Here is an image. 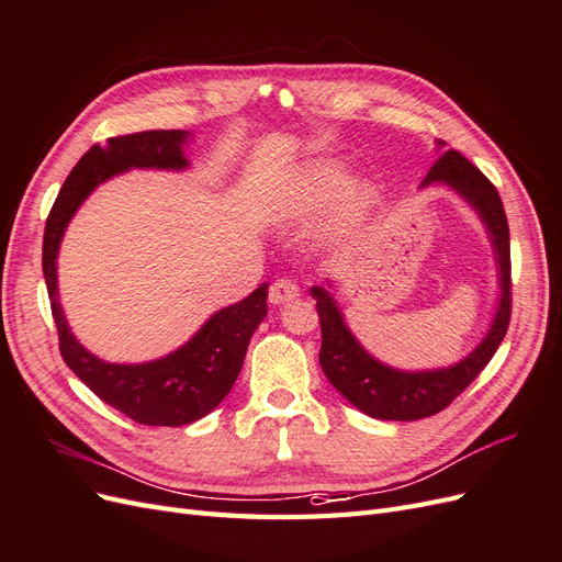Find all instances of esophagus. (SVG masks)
<instances>
[{"instance_id":"34e87169","label":"esophagus","mask_w":562,"mask_h":562,"mask_svg":"<svg viewBox=\"0 0 562 562\" xmlns=\"http://www.w3.org/2000/svg\"><path fill=\"white\" fill-rule=\"evenodd\" d=\"M300 295V285L291 279H279L269 288V302L271 304H285Z\"/></svg>"}]
</instances>
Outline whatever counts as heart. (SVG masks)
Masks as SVG:
<instances>
[{"mask_svg":"<svg viewBox=\"0 0 562 562\" xmlns=\"http://www.w3.org/2000/svg\"><path fill=\"white\" fill-rule=\"evenodd\" d=\"M351 176L345 164L335 159H316L297 173L288 184V190L274 201V217L279 220H304L328 206L339 194L337 209L330 217L328 236L345 239L356 227H361L370 213L378 209L380 192L370 182H348Z\"/></svg>","mask_w":562,"mask_h":562,"instance_id":"obj_1","label":"heart"}]
</instances>
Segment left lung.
<instances>
[{
	"instance_id": "left-lung-1",
	"label": "left lung",
	"mask_w": 562,
	"mask_h": 562,
	"mask_svg": "<svg viewBox=\"0 0 562 562\" xmlns=\"http://www.w3.org/2000/svg\"><path fill=\"white\" fill-rule=\"evenodd\" d=\"M440 159L431 166L424 187L443 184L464 199L485 227L492 252L497 262V304L483 339L457 363L427 370H401L375 359L356 337L335 300L333 281L312 285L310 295L316 300L321 321V353L318 361L328 382L353 407L375 419L415 422L448 407L462 391L481 375V370L495 356L512 318V252H508V223L502 199L479 168L459 151L446 149L443 140H436Z\"/></svg>"
}]
</instances>
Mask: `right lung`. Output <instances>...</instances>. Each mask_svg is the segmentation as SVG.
<instances>
[{
  "label": "right lung",
  "instance_id": "obj_1",
  "mask_svg": "<svg viewBox=\"0 0 562 562\" xmlns=\"http://www.w3.org/2000/svg\"><path fill=\"white\" fill-rule=\"evenodd\" d=\"M192 138L190 131H143L110 138L105 147L93 145L63 182L44 229L42 269L63 361L100 401L149 427L192 424L225 401L241 372L250 337L267 316L269 285L262 283L241 302L213 312L171 353L143 363H110L83 347L67 323L58 297V252L67 225L98 184L133 168L184 171L190 168L184 147Z\"/></svg>",
  "mask_w": 562,
  "mask_h": 562
}]
</instances>
